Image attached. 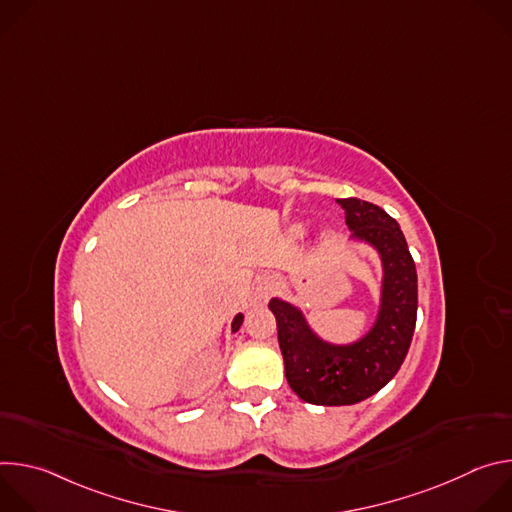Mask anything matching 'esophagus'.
<instances>
[{
  "mask_svg": "<svg viewBox=\"0 0 512 512\" xmlns=\"http://www.w3.org/2000/svg\"><path fill=\"white\" fill-rule=\"evenodd\" d=\"M277 279L273 277V275H265L259 283H257V287H255V300L259 302V304H265L271 296H273V291L277 289Z\"/></svg>",
  "mask_w": 512,
  "mask_h": 512,
  "instance_id": "obj_1",
  "label": "esophagus"
}]
</instances>
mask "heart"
I'll list each match as a JSON object with an SVG mask.
<instances>
[{"label": "heart", "instance_id": "heart-1", "mask_svg": "<svg viewBox=\"0 0 512 512\" xmlns=\"http://www.w3.org/2000/svg\"><path fill=\"white\" fill-rule=\"evenodd\" d=\"M306 233H308V225H304V223H298V225L291 227V235H294L296 239L306 237ZM336 239H338V231H336V229H324V231H322V241H324L326 245L336 243Z\"/></svg>", "mask_w": 512, "mask_h": 512}]
</instances>
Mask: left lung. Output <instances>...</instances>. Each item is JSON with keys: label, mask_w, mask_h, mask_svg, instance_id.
I'll use <instances>...</instances> for the list:
<instances>
[{"label": "left lung", "mask_w": 512, "mask_h": 512, "mask_svg": "<svg viewBox=\"0 0 512 512\" xmlns=\"http://www.w3.org/2000/svg\"><path fill=\"white\" fill-rule=\"evenodd\" d=\"M352 231L350 243L371 247L381 261L379 308L371 328L352 342H330L289 300L273 298L285 379L314 405H354L379 393L403 364L417 318V271L399 223L360 198L336 200Z\"/></svg>", "instance_id": "8db88e82"}]
</instances>
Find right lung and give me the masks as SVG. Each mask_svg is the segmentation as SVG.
I'll use <instances>...</instances> for the list:
<instances>
[{
	"label": "right lung",
	"instance_id": "1",
	"mask_svg": "<svg viewBox=\"0 0 512 512\" xmlns=\"http://www.w3.org/2000/svg\"><path fill=\"white\" fill-rule=\"evenodd\" d=\"M241 324H243V314H237V316L233 318V324H231V330H233V334H235V332H239Z\"/></svg>",
	"mask_w": 512,
	"mask_h": 512
}]
</instances>
